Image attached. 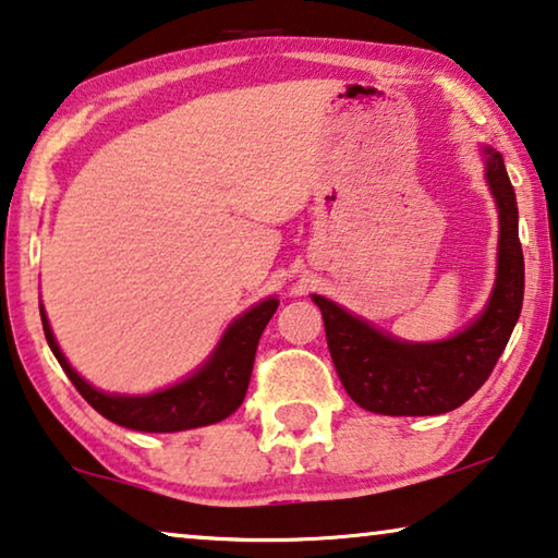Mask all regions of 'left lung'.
I'll list each match as a JSON object with an SVG mask.
<instances>
[{
    "label": "left lung",
    "mask_w": 558,
    "mask_h": 558,
    "mask_svg": "<svg viewBox=\"0 0 558 558\" xmlns=\"http://www.w3.org/2000/svg\"><path fill=\"white\" fill-rule=\"evenodd\" d=\"M485 179L498 202V280L483 316L454 339L402 343L376 331L326 298L313 295L324 313L326 341L336 374L359 407L395 417H425L465 404L498 364L523 305V250L518 207L504 156L485 148Z\"/></svg>",
    "instance_id": "1"
}]
</instances>
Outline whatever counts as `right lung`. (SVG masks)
<instances>
[{"label":"right lung","mask_w":558,"mask_h":558,"mask_svg":"<svg viewBox=\"0 0 558 558\" xmlns=\"http://www.w3.org/2000/svg\"><path fill=\"white\" fill-rule=\"evenodd\" d=\"M276 308V298L257 303L255 308H250L245 316H240L227 328L217 351L197 374L177 384V387L156 391V395L148 397H116L93 389L62 356L58 341L50 331V324L45 318L43 305L40 316L45 339L50 343L54 359L60 361L62 372L68 374V379L73 381V387L81 391L93 410L104 414L106 420L116 422V425L138 429V433H182V429L215 425V422L230 417L242 404V399L247 395L250 374H253L257 341H260Z\"/></svg>","instance_id":"right-lung-1"}]
</instances>
